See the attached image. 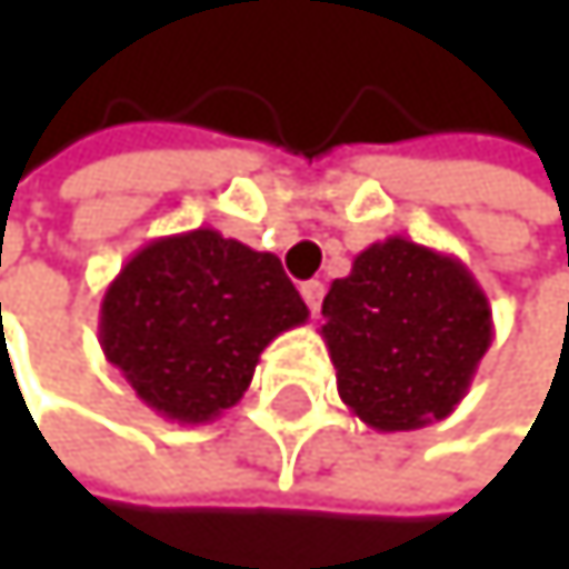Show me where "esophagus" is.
<instances>
[{"mask_svg": "<svg viewBox=\"0 0 569 569\" xmlns=\"http://www.w3.org/2000/svg\"><path fill=\"white\" fill-rule=\"evenodd\" d=\"M300 297H303V303L310 307V313H317V310H320V300H323V282H320V279L303 282V287H300Z\"/></svg>", "mask_w": 569, "mask_h": 569, "instance_id": "obj_1", "label": "esophagus"}]
</instances>
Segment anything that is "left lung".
Instances as JSON below:
<instances>
[{
	"instance_id": "8db88e82",
	"label": "left lung",
	"mask_w": 569,
	"mask_h": 569,
	"mask_svg": "<svg viewBox=\"0 0 569 569\" xmlns=\"http://www.w3.org/2000/svg\"><path fill=\"white\" fill-rule=\"evenodd\" d=\"M320 313L338 396L379 433L447 420L495 338L491 303L471 269L402 234L358 252Z\"/></svg>"
}]
</instances>
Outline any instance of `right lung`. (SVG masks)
Returning a JSON list of instances; mask_svg holds the SVG:
<instances>
[{"label": "right lung", "instance_id": "add662e5", "mask_svg": "<svg viewBox=\"0 0 569 569\" xmlns=\"http://www.w3.org/2000/svg\"><path fill=\"white\" fill-rule=\"evenodd\" d=\"M310 310L272 252L214 228L146 242L108 282L104 358L170 423H211L246 396L259 355Z\"/></svg>", "mask_w": 569, "mask_h": 569}]
</instances>
